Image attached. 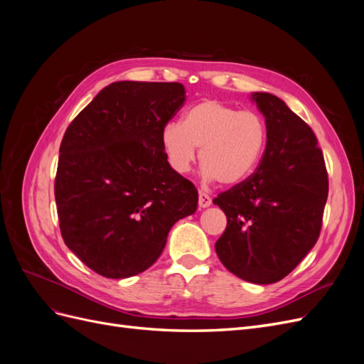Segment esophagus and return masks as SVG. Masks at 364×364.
<instances>
[{"mask_svg":"<svg viewBox=\"0 0 364 364\" xmlns=\"http://www.w3.org/2000/svg\"><path fill=\"white\" fill-rule=\"evenodd\" d=\"M211 203H213L211 196L206 194L205 191H199V206L200 208H208V206H211Z\"/></svg>","mask_w":364,"mask_h":364,"instance_id":"obj_1","label":"esophagus"}]
</instances>
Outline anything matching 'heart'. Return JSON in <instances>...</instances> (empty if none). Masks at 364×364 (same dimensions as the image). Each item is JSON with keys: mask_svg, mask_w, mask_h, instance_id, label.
Segmentation results:
<instances>
[{"mask_svg": "<svg viewBox=\"0 0 364 364\" xmlns=\"http://www.w3.org/2000/svg\"><path fill=\"white\" fill-rule=\"evenodd\" d=\"M161 144L171 167L186 173L196 161V149L208 179L235 185L258 167L267 144V126L253 111H240L206 98L185 111L182 124L162 129Z\"/></svg>", "mask_w": 364, "mask_h": 364, "instance_id": "b5f03b06", "label": "heart"}]
</instances>
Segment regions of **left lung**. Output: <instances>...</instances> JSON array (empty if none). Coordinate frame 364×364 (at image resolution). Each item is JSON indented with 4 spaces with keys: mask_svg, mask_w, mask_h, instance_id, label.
Here are the masks:
<instances>
[{
    "mask_svg": "<svg viewBox=\"0 0 364 364\" xmlns=\"http://www.w3.org/2000/svg\"><path fill=\"white\" fill-rule=\"evenodd\" d=\"M252 98L266 117L267 144L257 170L213 200L228 218L215 252L238 278L273 284L321 235L328 171L314 132L301 117L277 95Z\"/></svg>",
    "mask_w": 364,
    "mask_h": 364,
    "instance_id": "left-lung-1",
    "label": "left lung"
}]
</instances>
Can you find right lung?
I'll return each instance as SVG.
<instances>
[{
	"instance_id": "add662e5",
	"label": "right lung",
	"mask_w": 364,
	"mask_h": 364,
	"mask_svg": "<svg viewBox=\"0 0 364 364\" xmlns=\"http://www.w3.org/2000/svg\"><path fill=\"white\" fill-rule=\"evenodd\" d=\"M183 102L181 83L115 82L65 132L54 181L60 234L105 278L147 270L171 226L196 213V186L170 167L161 144Z\"/></svg>"
}]
</instances>
